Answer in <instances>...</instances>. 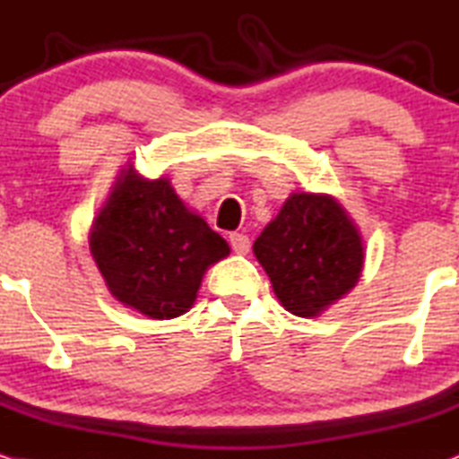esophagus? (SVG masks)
<instances>
[{"instance_id": "1", "label": "esophagus", "mask_w": 459, "mask_h": 459, "mask_svg": "<svg viewBox=\"0 0 459 459\" xmlns=\"http://www.w3.org/2000/svg\"><path fill=\"white\" fill-rule=\"evenodd\" d=\"M230 245L234 253H238V255H247L251 249V240L247 234H240V231H234V234H230Z\"/></svg>"}]
</instances>
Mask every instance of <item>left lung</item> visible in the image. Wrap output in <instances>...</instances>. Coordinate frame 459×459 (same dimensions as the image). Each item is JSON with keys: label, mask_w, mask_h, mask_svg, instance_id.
I'll return each instance as SVG.
<instances>
[{"label": "left lung", "mask_w": 459, "mask_h": 459, "mask_svg": "<svg viewBox=\"0 0 459 459\" xmlns=\"http://www.w3.org/2000/svg\"><path fill=\"white\" fill-rule=\"evenodd\" d=\"M253 253L281 305L300 317L342 299L363 268V245L346 210L314 193H294L257 236Z\"/></svg>", "instance_id": "obj_1"}]
</instances>
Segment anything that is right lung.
Segmentation results:
<instances>
[{
    "mask_svg": "<svg viewBox=\"0 0 459 459\" xmlns=\"http://www.w3.org/2000/svg\"><path fill=\"white\" fill-rule=\"evenodd\" d=\"M90 249L111 294L154 320L185 314L206 268L230 253L165 178L150 182L133 169L96 217Z\"/></svg>",
    "mask_w": 459,
    "mask_h": 459,
    "instance_id": "add662e5",
    "label": "right lung"
}]
</instances>
